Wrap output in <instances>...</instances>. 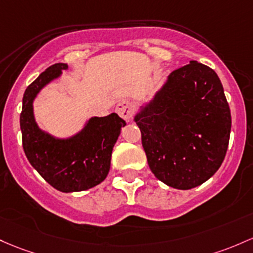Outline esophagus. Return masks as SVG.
Wrapping results in <instances>:
<instances>
[{"label":"esophagus","instance_id":"34e87169","mask_svg":"<svg viewBox=\"0 0 253 253\" xmlns=\"http://www.w3.org/2000/svg\"><path fill=\"white\" fill-rule=\"evenodd\" d=\"M135 105L133 102L128 101V99H124V101L119 102V104L116 105V112L119 115L121 116L125 120H131L134 115Z\"/></svg>","mask_w":253,"mask_h":253}]
</instances>
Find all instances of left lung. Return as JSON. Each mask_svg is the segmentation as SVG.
<instances>
[{"instance_id": "1", "label": "left lung", "mask_w": 253, "mask_h": 253, "mask_svg": "<svg viewBox=\"0 0 253 253\" xmlns=\"http://www.w3.org/2000/svg\"><path fill=\"white\" fill-rule=\"evenodd\" d=\"M149 167L177 190L217 171L229 143L230 110L215 71L197 61L175 69L154 101L135 116Z\"/></svg>"}]
</instances>
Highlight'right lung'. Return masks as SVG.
Listing matches in <instances>:
<instances>
[{"label":"right lung","instance_id":"1","mask_svg":"<svg viewBox=\"0 0 253 253\" xmlns=\"http://www.w3.org/2000/svg\"><path fill=\"white\" fill-rule=\"evenodd\" d=\"M67 67L66 63H55L27 86L20 128L25 155L41 176L61 192H78L101 184L107 177L114 144L126 122L113 113L92 118L82 132L69 139H56L42 132L33 118L32 102L44 85Z\"/></svg>","mask_w":253,"mask_h":253}]
</instances>
